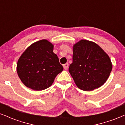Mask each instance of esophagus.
I'll list each match as a JSON object with an SVG mask.
<instances>
[{
    "instance_id": "34e87169",
    "label": "esophagus",
    "mask_w": 125,
    "mask_h": 125,
    "mask_svg": "<svg viewBox=\"0 0 125 125\" xmlns=\"http://www.w3.org/2000/svg\"><path fill=\"white\" fill-rule=\"evenodd\" d=\"M68 66H69V64L68 63H65V64H64L63 65V68H64V69H65V70H67L68 69Z\"/></svg>"
}]
</instances>
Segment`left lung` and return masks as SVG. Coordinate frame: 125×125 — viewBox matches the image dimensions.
Segmentation results:
<instances>
[{
    "label": "left lung",
    "mask_w": 125,
    "mask_h": 125,
    "mask_svg": "<svg viewBox=\"0 0 125 125\" xmlns=\"http://www.w3.org/2000/svg\"><path fill=\"white\" fill-rule=\"evenodd\" d=\"M112 66L109 57L95 43L83 39L73 46L69 72L79 89L92 91L102 86Z\"/></svg>",
    "instance_id": "8db88e82"
}]
</instances>
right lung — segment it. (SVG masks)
Masks as SVG:
<instances>
[{
    "instance_id": "1",
    "label": "right lung",
    "mask_w": 125,
    "mask_h": 125,
    "mask_svg": "<svg viewBox=\"0 0 125 125\" xmlns=\"http://www.w3.org/2000/svg\"><path fill=\"white\" fill-rule=\"evenodd\" d=\"M53 49L51 43L43 39L30 45L20 57L17 74L26 87L36 91L46 89L63 70Z\"/></svg>"
}]
</instances>
